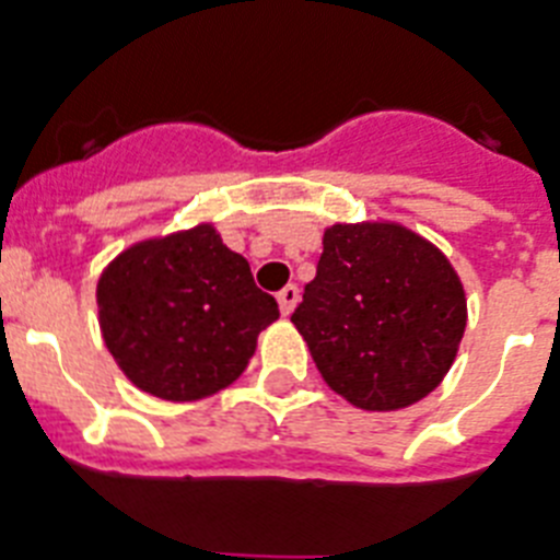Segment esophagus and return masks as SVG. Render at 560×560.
<instances>
[{
	"instance_id": "34e87169",
	"label": "esophagus",
	"mask_w": 560,
	"mask_h": 560,
	"mask_svg": "<svg viewBox=\"0 0 560 560\" xmlns=\"http://www.w3.org/2000/svg\"><path fill=\"white\" fill-rule=\"evenodd\" d=\"M276 299H279L281 313H284V316H290V313L295 310V304H299V288H295V284H288V288L279 290V295H276Z\"/></svg>"
}]
</instances>
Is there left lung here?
<instances>
[{"label": "left lung", "mask_w": 560, "mask_h": 560, "mask_svg": "<svg viewBox=\"0 0 560 560\" xmlns=\"http://www.w3.org/2000/svg\"><path fill=\"white\" fill-rule=\"evenodd\" d=\"M290 322L338 396L387 412L430 396L453 368L467 299L447 256L412 230L332 224Z\"/></svg>", "instance_id": "8db88e82"}]
</instances>
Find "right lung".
Here are the masks:
<instances>
[{
    "instance_id": "add662e5",
    "label": "right lung",
    "mask_w": 560,
    "mask_h": 560,
    "mask_svg": "<svg viewBox=\"0 0 560 560\" xmlns=\"http://www.w3.org/2000/svg\"><path fill=\"white\" fill-rule=\"evenodd\" d=\"M96 302L121 373L164 401H196L236 382L258 332L279 318L276 299L213 224L128 247L102 272Z\"/></svg>"
}]
</instances>
